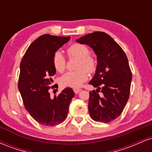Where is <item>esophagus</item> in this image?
<instances>
[{
  "instance_id": "1",
  "label": "esophagus",
  "mask_w": 152,
  "mask_h": 152,
  "mask_svg": "<svg viewBox=\"0 0 152 152\" xmlns=\"http://www.w3.org/2000/svg\"><path fill=\"white\" fill-rule=\"evenodd\" d=\"M81 91V88H74V91L75 94H78V92H80Z\"/></svg>"
}]
</instances>
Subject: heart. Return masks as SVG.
Here are the masks:
<instances>
[{
    "label": "heart",
    "mask_w": 152,
    "mask_h": 152,
    "mask_svg": "<svg viewBox=\"0 0 152 152\" xmlns=\"http://www.w3.org/2000/svg\"><path fill=\"white\" fill-rule=\"evenodd\" d=\"M89 49L86 45L74 43L69 47L67 53L69 57L78 58L76 69L78 70L69 71L61 78V83L64 86L78 88L88 78V73H94L96 69L97 62L93 56L89 54ZM52 64L58 72L62 73L66 69V60L61 52L53 54Z\"/></svg>",
    "instance_id": "1"
}]
</instances>
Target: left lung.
<instances>
[{"mask_svg": "<svg viewBox=\"0 0 152 152\" xmlns=\"http://www.w3.org/2000/svg\"><path fill=\"white\" fill-rule=\"evenodd\" d=\"M76 41L89 46L97 56L95 75L89 82L97 88L89 92L90 116L96 121L109 123L121 115L129 97L132 74L128 58L106 33L96 31Z\"/></svg>", "mask_w": 152, "mask_h": 152, "instance_id": "obj_1", "label": "left lung"}]
</instances>
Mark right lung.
Instances as JSON below:
<instances>
[{"instance_id": "right-lung-1", "label": "right lung", "mask_w": 152, "mask_h": 152, "mask_svg": "<svg viewBox=\"0 0 152 152\" xmlns=\"http://www.w3.org/2000/svg\"><path fill=\"white\" fill-rule=\"evenodd\" d=\"M70 36L44 34L35 40L28 48L20 64L18 89L25 109L40 124L53 126L67 117L72 88H66L53 99L48 89L56 74L52 64L53 54L69 41Z\"/></svg>"}]
</instances>
